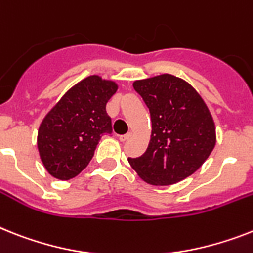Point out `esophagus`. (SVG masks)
I'll use <instances>...</instances> for the list:
<instances>
[{
    "instance_id": "1",
    "label": "esophagus",
    "mask_w": 253,
    "mask_h": 253,
    "mask_svg": "<svg viewBox=\"0 0 253 253\" xmlns=\"http://www.w3.org/2000/svg\"><path fill=\"white\" fill-rule=\"evenodd\" d=\"M131 135H133V133H131V131H128V133H126V134H123V135H120V137H119V139H120V141H122V142H124V141H128V139L130 138Z\"/></svg>"
}]
</instances>
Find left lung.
Returning <instances> with one entry per match:
<instances>
[{
    "label": "left lung",
    "instance_id": "obj_1",
    "mask_svg": "<svg viewBox=\"0 0 253 253\" xmlns=\"http://www.w3.org/2000/svg\"><path fill=\"white\" fill-rule=\"evenodd\" d=\"M151 115L149 147L128 162L145 182L169 186L197 172L216 145V126L206 102L177 76L163 74L133 83Z\"/></svg>",
    "mask_w": 253,
    "mask_h": 253
}]
</instances>
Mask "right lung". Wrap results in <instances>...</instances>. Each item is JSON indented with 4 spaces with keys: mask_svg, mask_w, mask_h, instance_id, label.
<instances>
[{
    "mask_svg": "<svg viewBox=\"0 0 253 253\" xmlns=\"http://www.w3.org/2000/svg\"><path fill=\"white\" fill-rule=\"evenodd\" d=\"M116 90L115 81L91 75L47 112L37 131V149L50 176L67 181L86 168L102 135L112 131L106 103Z\"/></svg>",
    "mask_w": 253,
    "mask_h": 253,
    "instance_id": "right-lung-1",
    "label": "right lung"
}]
</instances>
